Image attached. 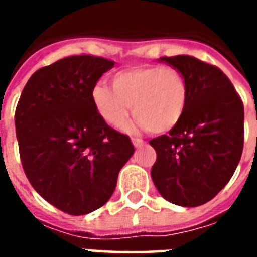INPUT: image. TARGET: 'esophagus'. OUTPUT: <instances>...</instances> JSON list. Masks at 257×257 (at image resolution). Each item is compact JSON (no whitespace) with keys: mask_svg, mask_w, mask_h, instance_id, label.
<instances>
[{"mask_svg":"<svg viewBox=\"0 0 257 257\" xmlns=\"http://www.w3.org/2000/svg\"><path fill=\"white\" fill-rule=\"evenodd\" d=\"M132 143H134L135 147H140V146L145 145V140L139 139V138H132Z\"/></svg>","mask_w":257,"mask_h":257,"instance_id":"esophagus-1","label":"esophagus"}]
</instances>
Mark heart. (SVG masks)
Segmentation results:
<instances>
[{"mask_svg":"<svg viewBox=\"0 0 257 257\" xmlns=\"http://www.w3.org/2000/svg\"><path fill=\"white\" fill-rule=\"evenodd\" d=\"M112 88L103 82L92 86L90 97L96 111L111 126L121 128L132 108L134 128L153 134L172 129L182 119L187 104V86L176 68L142 64L118 70Z\"/></svg>","mask_w":257,"mask_h":257,"instance_id":"heart-1","label":"heart"}]
</instances>
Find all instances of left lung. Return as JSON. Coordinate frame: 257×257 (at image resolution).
<instances>
[{"label": "left lung", "instance_id": "8db88e82", "mask_svg": "<svg viewBox=\"0 0 257 257\" xmlns=\"http://www.w3.org/2000/svg\"><path fill=\"white\" fill-rule=\"evenodd\" d=\"M187 86L182 119L150 140L157 153L151 179L164 198L180 206L208 202L231 179L243 149V104L220 68L189 55L160 58Z\"/></svg>", "mask_w": 257, "mask_h": 257}]
</instances>
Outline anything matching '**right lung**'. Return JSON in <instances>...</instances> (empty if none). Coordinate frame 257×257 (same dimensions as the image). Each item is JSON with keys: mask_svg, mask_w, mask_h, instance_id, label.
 <instances>
[{"mask_svg": "<svg viewBox=\"0 0 257 257\" xmlns=\"http://www.w3.org/2000/svg\"><path fill=\"white\" fill-rule=\"evenodd\" d=\"M112 67V60L90 55L60 59L31 75L16 106L26 176L42 198L68 215L106 204L135 151L129 136L108 126L90 97L92 86Z\"/></svg>", "mask_w": 257, "mask_h": 257, "instance_id": "add662e5", "label": "right lung"}]
</instances>
